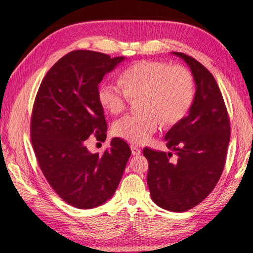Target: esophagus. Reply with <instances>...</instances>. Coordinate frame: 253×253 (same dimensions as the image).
Returning <instances> with one entry per match:
<instances>
[{
  "instance_id": "1",
  "label": "esophagus",
  "mask_w": 253,
  "mask_h": 253,
  "mask_svg": "<svg viewBox=\"0 0 253 253\" xmlns=\"http://www.w3.org/2000/svg\"><path fill=\"white\" fill-rule=\"evenodd\" d=\"M130 149H131V154L132 155H139L142 151H140V148L138 146H136V145H130Z\"/></svg>"
}]
</instances>
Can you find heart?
Masks as SVG:
<instances>
[{"mask_svg": "<svg viewBox=\"0 0 253 253\" xmlns=\"http://www.w3.org/2000/svg\"><path fill=\"white\" fill-rule=\"evenodd\" d=\"M124 88L102 81L97 97L110 114L125 110L130 99H138L142 110L129 114L114 124V134L134 144L147 143L158 130L161 121L174 125L185 116L194 97V83L190 71L182 66L163 61H140L124 71Z\"/></svg>", "mask_w": 253, "mask_h": 253, "instance_id": "obj_1", "label": "heart"}]
</instances>
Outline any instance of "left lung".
I'll return each instance as SVG.
<instances>
[{
  "label": "left lung",
  "mask_w": 253,
  "mask_h": 253,
  "mask_svg": "<svg viewBox=\"0 0 253 253\" xmlns=\"http://www.w3.org/2000/svg\"><path fill=\"white\" fill-rule=\"evenodd\" d=\"M187 63L196 91L188 115L165 135L166 146L177 155L148 147L147 185L152 200L172 212H185L211 193L225 165L230 142V118L215 79L198 60L173 52Z\"/></svg>",
  "instance_id": "1"
}]
</instances>
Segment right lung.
Wrapping results in <instances>:
<instances>
[{
  "instance_id": "right-lung-1",
  "label": "right lung",
  "mask_w": 253,
  "mask_h": 253,
  "mask_svg": "<svg viewBox=\"0 0 253 253\" xmlns=\"http://www.w3.org/2000/svg\"><path fill=\"white\" fill-rule=\"evenodd\" d=\"M124 59L71 51L46 72L34 100L30 134L37 161L55 193L77 209H92L109 200L131 155L118 137L104 154L85 146L90 136L106 139L98 84Z\"/></svg>"
}]
</instances>
